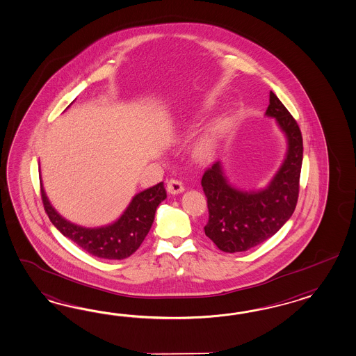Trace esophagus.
<instances>
[{"label":"esophagus","instance_id":"1","mask_svg":"<svg viewBox=\"0 0 356 356\" xmlns=\"http://www.w3.org/2000/svg\"><path fill=\"white\" fill-rule=\"evenodd\" d=\"M167 191H168V193H171V194H180V193H183L185 191L183 181H180L177 179H171L168 184H167Z\"/></svg>","mask_w":356,"mask_h":356}]
</instances>
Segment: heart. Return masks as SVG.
I'll return each instance as SVG.
<instances>
[{"label": "heart", "mask_w": 356, "mask_h": 356, "mask_svg": "<svg viewBox=\"0 0 356 356\" xmlns=\"http://www.w3.org/2000/svg\"><path fill=\"white\" fill-rule=\"evenodd\" d=\"M227 127V120H220L216 124L212 125L210 131L203 136L202 138L197 144V153L200 155H206L211 150L212 146L215 144L216 137L220 135L221 131Z\"/></svg>", "instance_id": "b5f03b06"}]
</instances>
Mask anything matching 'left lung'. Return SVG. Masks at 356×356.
<instances>
[{
    "label": "left lung",
    "instance_id": "left-lung-1",
    "mask_svg": "<svg viewBox=\"0 0 356 356\" xmlns=\"http://www.w3.org/2000/svg\"><path fill=\"white\" fill-rule=\"evenodd\" d=\"M266 114L276 118L289 145L286 158L267 189H234L227 181L220 162H215L203 173L201 184L209 207L204 233L224 252L249 250L268 240L290 219L298 202L303 159L298 123L272 90Z\"/></svg>",
    "mask_w": 356,
    "mask_h": 356
}]
</instances>
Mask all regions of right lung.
I'll list each match as a JSON object with an SVG mask.
<instances>
[{
	"label": "right lung",
	"mask_w": 356,
	"mask_h": 356,
	"mask_svg": "<svg viewBox=\"0 0 356 356\" xmlns=\"http://www.w3.org/2000/svg\"><path fill=\"white\" fill-rule=\"evenodd\" d=\"M163 183L136 194L124 213L111 225L83 228L63 219L51 204L41 186V200L49 219L65 237L75 242L90 255L102 259H125L143 243L152 228L158 204L165 200Z\"/></svg>",
	"instance_id": "add662e5"
}]
</instances>
